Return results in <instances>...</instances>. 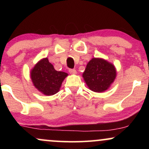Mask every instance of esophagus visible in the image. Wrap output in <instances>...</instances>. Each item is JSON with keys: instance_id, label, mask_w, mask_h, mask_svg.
I'll use <instances>...</instances> for the list:
<instances>
[{"instance_id": "esophagus-1", "label": "esophagus", "mask_w": 149, "mask_h": 149, "mask_svg": "<svg viewBox=\"0 0 149 149\" xmlns=\"http://www.w3.org/2000/svg\"><path fill=\"white\" fill-rule=\"evenodd\" d=\"M69 71L70 73H71V74H76V73H77V71H76V69H71L69 70Z\"/></svg>"}]
</instances>
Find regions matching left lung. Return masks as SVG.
Listing matches in <instances>:
<instances>
[{
  "mask_svg": "<svg viewBox=\"0 0 149 149\" xmlns=\"http://www.w3.org/2000/svg\"><path fill=\"white\" fill-rule=\"evenodd\" d=\"M90 90L102 92L108 90L116 77L115 66L101 58H92L87 64L83 74Z\"/></svg>",
  "mask_w": 149,
  "mask_h": 149,
  "instance_id": "left-lung-1",
  "label": "left lung"
}]
</instances>
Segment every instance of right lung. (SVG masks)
<instances>
[{
    "label": "right lung",
    "mask_w": 149,
    "mask_h": 149,
    "mask_svg": "<svg viewBox=\"0 0 149 149\" xmlns=\"http://www.w3.org/2000/svg\"><path fill=\"white\" fill-rule=\"evenodd\" d=\"M67 76L66 73L56 71L47 58L39 61L31 71V78L35 88L47 96L59 92Z\"/></svg>",
    "instance_id": "add662e5"
}]
</instances>
